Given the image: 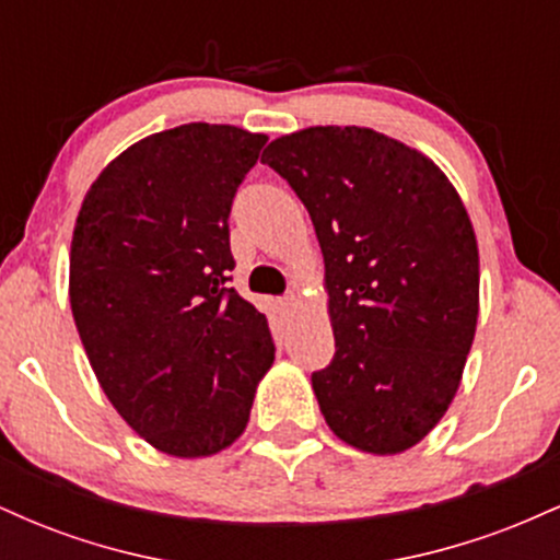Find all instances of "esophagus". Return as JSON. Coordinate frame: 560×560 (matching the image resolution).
Returning <instances> with one entry per match:
<instances>
[{"mask_svg": "<svg viewBox=\"0 0 560 560\" xmlns=\"http://www.w3.org/2000/svg\"><path fill=\"white\" fill-rule=\"evenodd\" d=\"M298 302H300V298H298V294L292 292V294H287V298L281 300L279 305H281V311H284L287 316H289V313H294V307H298Z\"/></svg>", "mask_w": 560, "mask_h": 560, "instance_id": "obj_1", "label": "esophagus"}]
</instances>
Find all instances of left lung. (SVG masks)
Wrapping results in <instances>:
<instances>
[{"instance_id":"obj_1","label":"left lung","mask_w":560,"mask_h":560,"mask_svg":"<svg viewBox=\"0 0 560 560\" xmlns=\"http://www.w3.org/2000/svg\"><path fill=\"white\" fill-rule=\"evenodd\" d=\"M311 213L334 361L313 374L339 440L371 455L419 445L447 413L479 318V247L450 178L365 126H311L262 152Z\"/></svg>"}]
</instances>
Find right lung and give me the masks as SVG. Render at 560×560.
<instances>
[{
	"mask_svg": "<svg viewBox=\"0 0 560 560\" xmlns=\"http://www.w3.org/2000/svg\"><path fill=\"white\" fill-rule=\"evenodd\" d=\"M266 133L186 124L102 168L70 242V311L120 419L173 458H208L247 429L273 365L268 320L226 287L229 213Z\"/></svg>",
	"mask_w": 560,
	"mask_h": 560,
	"instance_id": "obj_1",
	"label": "right lung"
}]
</instances>
